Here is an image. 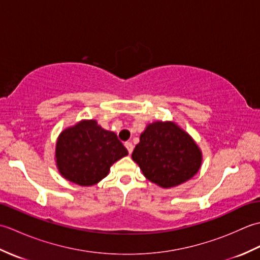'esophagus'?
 <instances>
[{
	"mask_svg": "<svg viewBox=\"0 0 260 260\" xmlns=\"http://www.w3.org/2000/svg\"><path fill=\"white\" fill-rule=\"evenodd\" d=\"M125 147L127 148V151H128V153L131 154L132 152H133V148H134V146H133V144H132L131 142H126L125 143Z\"/></svg>",
	"mask_w": 260,
	"mask_h": 260,
	"instance_id": "1",
	"label": "esophagus"
}]
</instances>
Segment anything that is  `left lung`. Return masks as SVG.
<instances>
[{"label":"left lung","instance_id":"left-lung-1","mask_svg":"<svg viewBox=\"0 0 260 260\" xmlns=\"http://www.w3.org/2000/svg\"><path fill=\"white\" fill-rule=\"evenodd\" d=\"M132 158L147 180L168 189L198 173L202 153L192 137L173 121H155L141 134Z\"/></svg>","mask_w":260,"mask_h":260}]
</instances>
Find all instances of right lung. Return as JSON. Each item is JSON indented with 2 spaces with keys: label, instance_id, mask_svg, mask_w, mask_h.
Instances as JSON below:
<instances>
[{
  "label": "right lung",
  "instance_id": "right-lung-1",
  "mask_svg": "<svg viewBox=\"0 0 260 260\" xmlns=\"http://www.w3.org/2000/svg\"><path fill=\"white\" fill-rule=\"evenodd\" d=\"M128 152L114 132L102 128L96 120H81L59 135L56 162L66 180L82 186L98 183L112 165Z\"/></svg>",
  "mask_w": 260,
  "mask_h": 260
}]
</instances>
